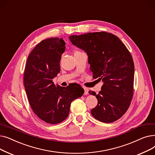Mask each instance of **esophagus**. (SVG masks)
I'll use <instances>...</instances> for the list:
<instances>
[{
    "instance_id": "1",
    "label": "esophagus",
    "mask_w": 155,
    "mask_h": 155,
    "mask_svg": "<svg viewBox=\"0 0 155 155\" xmlns=\"http://www.w3.org/2000/svg\"><path fill=\"white\" fill-rule=\"evenodd\" d=\"M83 89H84V94H85V95L88 94V92H89V90H88L87 88L86 87H83Z\"/></svg>"
}]
</instances>
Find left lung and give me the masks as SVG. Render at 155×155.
Listing matches in <instances>:
<instances>
[{
    "label": "left lung",
    "mask_w": 155,
    "mask_h": 155,
    "mask_svg": "<svg viewBox=\"0 0 155 155\" xmlns=\"http://www.w3.org/2000/svg\"><path fill=\"white\" fill-rule=\"evenodd\" d=\"M74 45L84 50L93 77L104 84L96 96L98 104L91 110L99 121L111 123L126 112L133 96L134 65L130 53L115 35L94 32L69 37Z\"/></svg>",
    "instance_id": "obj_1"
}]
</instances>
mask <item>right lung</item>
<instances>
[{"label":"right lung","instance_id":"add662e5","mask_svg":"<svg viewBox=\"0 0 155 155\" xmlns=\"http://www.w3.org/2000/svg\"><path fill=\"white\" fill-rule=\"evenodd\" d=\"M62 38H51L39 43L29 54L24 74L28 99L34 113L48 124H56L69 115L71 102L84 91L78 84L73 87L55 85L52 79L61 71L60 61L65 49Z\"/></svg>","mask_w":155,"mask_h":155}]
</instances>
